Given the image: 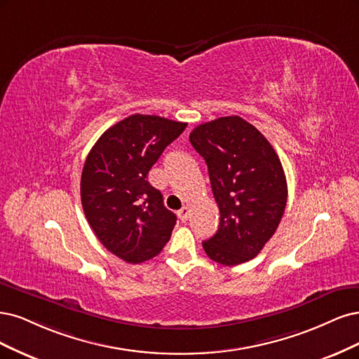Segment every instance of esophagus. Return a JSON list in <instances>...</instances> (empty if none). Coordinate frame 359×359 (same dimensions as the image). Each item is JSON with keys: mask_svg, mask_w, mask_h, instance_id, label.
<instances>
[{"mask_svg": "<svg viewBox=\"0 0 359 359\" xmlns=\"http://www.w3.org/2000/svg\"><path fill=\"white\" fill-rule=\"evenodd\" d=\"M177 215H179L182 222H187L188 219H189V207L188 205H183L182 209L177 212Z\"/></svg>", "mask_w": 359, "mask_h": 359, "instance_id": "obj_1", "label": "esophagus"}]
</instances>
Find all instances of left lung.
I'll use <instances>...</instances> for the list:
<instances>
[{"instance_id":"obj_1","label":"left lung","mask_w":359,"mask_h":359,"mask_svg":"<svg viewBox=\"0 0 359 359\" xmlns=\"http://www.w3.org/2000/svg\"><path fill=\"white\" fill-rule=\"evenodd\" d=\"M189 142L209 168L221 212L216 234L203 241L207 257L222 265L250 261L276 233L286 207L287 184L279 156L240 116L201 123Z\"/></svg>"}]
</instances>
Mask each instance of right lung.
Segmentation results:
<instances>
[{
	"label": "right lung",
	"mask_w": 359,
	"mask_h": 359,
	"mask_svg": "<svg viewBox=\"0 0 359 359\" xmlns=\"http://www.w3.org/2000/svg\"><path fill=\"white\" fill-rule=\"evenodd\" d=\"M188 123L131 114L104 133L85 161L80 196L101 245L130 264L152 259L176 225L163 194L147 182L150 168Z\"/></svg>",
	"instance_id": "1"
}]
</instances>
